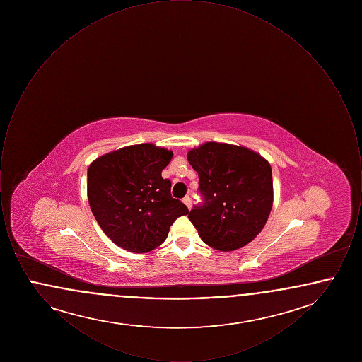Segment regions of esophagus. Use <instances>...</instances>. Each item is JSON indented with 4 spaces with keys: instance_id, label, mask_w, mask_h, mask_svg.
Wrapping results in <instances>:
<instances>
[{
    "instance_id": "esophagus-1",
    "label": "esophagus",
    "mask_w": 362,
    "mask_h": 362,
    "mask_svg": "<svg viewBox=\"0 0 362 362\" xmlns=\"http://www.w3.org/2000/svg\"><path fill=\"white\" fill-rule=\"evenodd\" d=\"M183 204L189 207V209H191V199H189V197H185L183 198Z\"/></svg>"
}]
</instances>
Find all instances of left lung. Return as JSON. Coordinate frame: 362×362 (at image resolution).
I'll return each instance as SVG.
<instances>
[{"label":"left lung","mask_w":362,"mask_h":362,"mask_svg":"<svg viewBox=\"0 0 362 362\" xmlns=\"http://www.w3.org/2000/svg\"><path fill=\"white\" fill-rule=\"evenodd\" d=\"M187 160L205 197V205L189 213L202 241L226 252L254 240L273 207L270 163L245 146L225 142L192 148Z\"/></svg>","instance_id":"1"}]
</instances>
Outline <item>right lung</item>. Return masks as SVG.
Listing matches in <instances>:
<instances>
[{"label": "right lung", "mask_w": 362, "mask_h": 362, "mask_svg": "<svg viewBox=\"0 0 362 362\" xmlns=\"http://www.w3.org/2000/svg\"><path fill=\"white\" fill-rule=\"evenodd\" d=\"M173 156L155 144H138L100 156L88 168L90 210L104 233L129 252L155 250L175 220L189 214L161 176Z\"/></svg>", "instance_id": "add662e5"}]
</instances>
